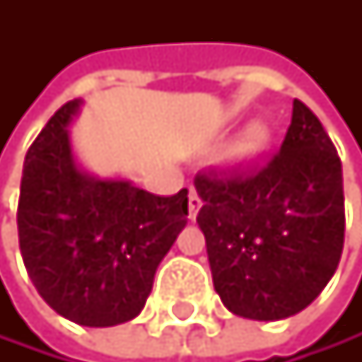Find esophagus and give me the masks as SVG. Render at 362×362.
Listing matches in <instances>:
<instances>
[{
    "instance_id": "1",
    "label": "esophagus",
    "mask_w": 362,
    "mask_h": 362,
    "mask_svg": "<svg viewBox=\"0 0 362 362\" xmlns=\"http://www.w3.org/2000/svg\"><path fill=\"white\" fill-rule=\"evenodd\" d=\"M199 206H202V199H199V195H197L195 191H191V195H189V219H191V221H195V217H197V211H199Z\"/></svg>"
}]
</instances>
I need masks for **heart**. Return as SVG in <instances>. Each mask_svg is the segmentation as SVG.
<instances>
[{
    "instance_id": "heart-1",
    "label": "heart",
    "mask_w": 362,
    "mask_h": 362,
    "mask_svg": "<svg viewBox=\"0 0 362 362\" xmlns=\"http://www.w3.org/2000/svg\"><path fill=\"white\" fill-rule=\"evenodd\" d=\"M269 141H272L269 130L265 126H260V123H252V126L241 134V139L236 141L232 154L239 163H252L269 147Z\"/></svg>"
}]
</instances>
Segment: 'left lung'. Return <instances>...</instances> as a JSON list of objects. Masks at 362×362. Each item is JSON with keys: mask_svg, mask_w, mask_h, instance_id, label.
I'll return each mask as SVG.
<instances>
[{"mask_svg": "<svg viewBox=\"0 0 362 362\" xmlns=\"http://www.w3.org/2000/svg\"><path fill=\"white\" fill-rule=\"evenodd\" d=\"M195 189L213 284L230 313L276 322L322 293L343 252V171L306 104L293 100L286 136L267 165L197 173Z\"/></svg>", "mask_w": 362, "mask_h": 362, "instance_id": "left-lung-1", "label": "left lung"}]
</instances>
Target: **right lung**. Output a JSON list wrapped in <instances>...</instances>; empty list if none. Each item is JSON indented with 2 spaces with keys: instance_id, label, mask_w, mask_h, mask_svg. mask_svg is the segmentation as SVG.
Wrapping results in <instances>:
<instances>
[{
  "instance_id": "right-lung-1",
  "label": "right lung",
  "mask_w": 362,
  "mask_h": 362,
  "mask_svg": "<svg viewBox=\"0 0 362 362\" xmlns=\"http://www.w3.org/2000/svg\"><path fill=\"white\" fill-rule=\"evenodd\" d=\"M66 102L30 145L17 211L30 280L58 315L106 328L134 319L154 274L187 226L189 191L160 197L130 180L95 177L76 165Z\"/></svg>"
}]
</instances>
